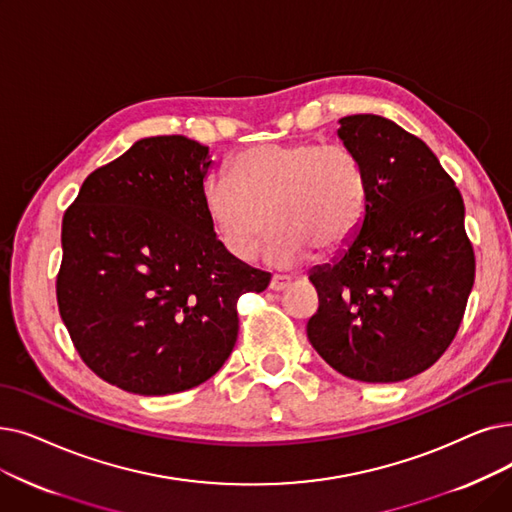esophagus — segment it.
I'll list each match as a JSON object with an SVG mask.
<instances>
[{
	"instance_id": "1",
	"label": "esophagus",
	"mask_w": 512,
	"mask_h": 512,
	"mask_svg": "<svg viewBox=\"0 0 512 512\" xmlns=\"http://www.w3.org/2000/svg\"><path fill=\"white\" fill-rule=\"evenodd\" d=\"M293 284V280L288 278V276H272V280H270V288L274 293H280V291H286L288 286Z\"/></svg>"
}]
</instances>
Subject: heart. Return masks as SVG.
<instances>
[{"label": "heart", "instance_id": "heart-1", "mask_svg": "<svg viewBox=\"0 0 512 512\" xmlns=\"http://www.w3.org/2000/svg\"><path fill=\"white\" fill-rule=\"evenodd\" d=\"M232 171L205 177L203 205L215 238L236 259L255 255L270 221L265 259L280 268L305 261L311 249L349 247L364 224L368 175L347 146L261 144L242 150Z\"/></svg>", "mask_w": 512, "mask_h": 512}]
</instances>
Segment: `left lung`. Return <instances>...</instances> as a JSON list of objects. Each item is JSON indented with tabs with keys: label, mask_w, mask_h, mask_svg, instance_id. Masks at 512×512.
<instances>
[{
	"label": "left lung",
	"mask_w": 512,
	"mask_h": 512,
	"mask_svg": "<svg viewBox=\"0 0 512 512\" xmlns=\"http://www.w3.org/2000/svg\"><path fill=\"white\" fill-rule=\"evenodd\" d=\"M368 175L364 224L332 263L309 272L318 311L307 339L362 383L406 381L456 337L475 282L464 203L431 148L379 115L339 119Z\"/></svg>",
	"instance_id": "obj_1"
}]
</instances>
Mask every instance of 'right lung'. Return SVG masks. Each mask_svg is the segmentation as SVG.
I'll use <instances>...</instances> for the list:
<instances>
[{"mask_svg": "<svg viewBox=\"0 0 512 512\" xmlns=\"http://www.w3.org/2000/svg\"><path fill=\"white\" fill-rule=\"evenodd\" d=\"M209 148L142 138L87 175L62 219L56 297L100 379L138 395L209 381L238 337L236 301L270 274L232 257L203 205Z\"/></svg>", "mask_w": 512, "mask_h": 512, "instance_id": "right-lung-1", "label": "right lung"}]
</instances>
